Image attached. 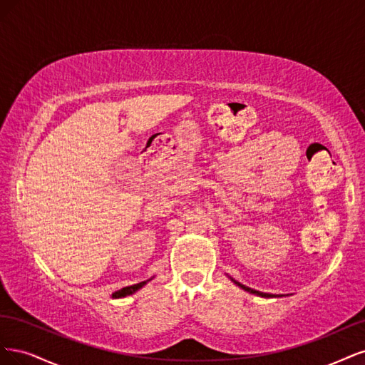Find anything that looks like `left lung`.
I'll return each instance as SVG.
<instances>
[{"instance_id": "8db88e82", "label": "left lung", "mask_w": 365, "mask_h": 365, "mask_svg": "<svg viewBox=\"0 0 365 365\" xmlns=\"http://www.w3.org/2000/svg\"><path fill=\"white\" fill-rule=\"evenodd\" d=\"M233 280V279H232ZM235 284H237L240 288H242L244 291H247V292H250V294H256V296H259V297H276V296H273V294H267V292H261V291H256V289H252V288H249V287H245V285H242V284H240V282H237V280H233Z\"/></svg>"}]
</instances>
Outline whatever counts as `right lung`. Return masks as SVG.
Instances as JSON below:
<instances>
[{"label":"right lung","instance_id":"1","mask_svg":"<svg viewBox=\"0 0 365 365\" xmlns=\"http://www.w3.org/2000/svg\"><path fill=\"white\" fill-rule=\"evenodd\" d=\"M148 280H151V279H148ZM148 280L139 282V284H135V285H132V287H125V288H121V289H118V291H115V292L112 294V299H123V297L130 296V294H135L138 289L143 288Z\"/></svg>","mask_w":365,"mask_h":365}]
</instances>
